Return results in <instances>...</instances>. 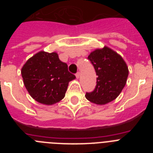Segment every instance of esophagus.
<instances>
[{"mask_svg":"<svg viewBox=\"0 0 153 153\" xmlns=\"http://www.w3.org/2000/svg\"><path fill=\"white\" fill-rule=\"evenodd\" d=\"M79 76H80V73H79V72L76 73V77L77 78V79H79Z\"/></svg>","mask_w":153,"mask_h":153,"instance_id":"esophagus-1","label":"esophagus"}]
</instances>
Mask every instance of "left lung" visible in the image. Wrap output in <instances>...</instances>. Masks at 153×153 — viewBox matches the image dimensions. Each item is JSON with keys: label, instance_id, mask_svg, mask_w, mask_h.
I'll return each instance as SVG.
<instances>
[{"label": "left lung", "instance_id": "8db88e82", "mask_svg": "<svg viewBox=\"0 0 153 153\" xmlns=\"http://www.w3.org/2000/svg\"><path fill=\"white\" fill-rule=\"evenodd\" d=\"M88 59L94 67L97 86L85 97L91 102L104 105L112 102L122 92L126 83L129 70L123 57L105 46L90 53Z\"/></svg>", "mask_w": 153, "mask_h": 153}]
</instances>
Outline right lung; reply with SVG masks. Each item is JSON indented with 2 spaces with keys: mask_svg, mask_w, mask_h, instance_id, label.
<instances>
[{
  "mask_svg": "<svg viewBox=\"0 0 153 153\" xmlns=\"http://www.w3.org/2000/svg\"><path fill=\"white\" fill-rule=\"evenodd\" d=\"M21 75L31 97L44 105H53L63 100L69 82L76 78L56 52L45 51L28 59L21 68Z\"/></svg>",
  "mask_w": 153,
  "mask_h": 153,
  "instance_id": "right-lung-1",
  "label": "right lung"
}]
</instances>
